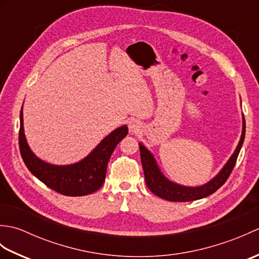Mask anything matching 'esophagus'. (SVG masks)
Listing matches in <instances>:
<instances>
[{"label":"esophagus","mask_w":259,"mask_h":259,"mask_svg":"<svg viewBox=\"0 0 259 259\" xmlns=\"http://www.w3.org/2000/svg\"><path fill=\"white\" fill-rule=\"evenodd\" d=\"M128 125H129V130L131 131V133H138V131L140 130L141 128V123L139 120L137 119H130V121L128 122Z\"/></svg>","instance_id":"1"}]
</instances>
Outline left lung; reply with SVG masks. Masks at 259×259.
Masks as SVG:
<instances>
[{"label": "left lung", "instance_id": "8db88e82", "mask_svg": "<svg viewBox=\"0 0 259 259\" xmlns=\"http://www.w3.org/2000/svg\"><path fill=\"white\" fill-rule=\"evenodd\" d=\"M245 131L246 123L245 119L243 118V131H241L240 140L232 157L228 159V161L223 167V169L214 176L211 180H209L205 185L198 187H187L176 184L174 181L169 180L166 176L161 172V170L157 164L156 159L153 157L152 153L140 142V157L142 168H144L145 172L147 187L156 196L169 201H192L201 199V198H205L209 195L213 194L214 191L218 190L225 183H226L230 172L233 171L236 160H237V157L239 155V151L245 139Z\"/></svg>", "mask_w": 259, "mask_h": 259}]
</instances>
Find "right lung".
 Instances as JSON below:
<instances>
[{
    "label": "right lung",
    "mask_w": 259,
    "mask_h": 259,
    "mask_svg": "<svg viewBox=\"0 0 259 259\" xmlns=\"http://www.w3.org/2000/svg\"><path fill=\"white\" fill-rule=\"evenodd\" d=\"M128 135V126L121 125L103 138L82 160L58 166L37 158L27 144L23 128V112L20 113L19 145L22 159L33 176L49 188L64 196L78 197L92 194L101 188L107 166L114 148Z\"/></svg>",
    "instance_id": "right-lung-1"
}]
</instances>
